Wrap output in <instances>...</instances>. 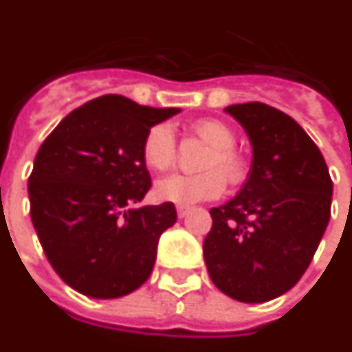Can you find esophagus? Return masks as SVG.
Returning <instances> with one entry per match:
<instances>
[{"mask_svg":"<svg viewBox=\"0 0 352 352\" xmlns=\"http://www.w3.org/2000/svg\"><path fill=\"white\" fill-rule=\"evenodd\" d=\"M188 212H190V208H188V206H177V216H179V218H184V216H188Z\"/></svg>","mask_w":352,"mask_h":352,"instance_id":"34e87169","label":"esophagus"}]
</instances>
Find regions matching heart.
Listing matches in <instances>:
<instances>
[{"instance_id":"b5f03b06","label":"heart","mask_w":352,"mask_h":352,"mask_svg":"<svg viewBox=\"0 0 352 352\" xmlns=\"http://www.w3.org/2000/svg\"><path fill=\"white\" fill-rule=\"evenodd\" d=\"M192 131L212 146L203 162V170L206 171L197 175L175 173L160 179L155 184V195L164 203L190 206L201 201L216 199L223 194L225 181L238 182L243 177V160L234 149L236 134L227 123L206 118L195 122ZM175 134L168 123L153 125L144 136L142 158L149 170H168L175 160Z\"/></svg>"}]
</instances>
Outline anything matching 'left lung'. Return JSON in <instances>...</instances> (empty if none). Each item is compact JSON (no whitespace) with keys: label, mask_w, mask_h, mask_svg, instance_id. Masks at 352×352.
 <instances>
[{"label":"left lung","mask_w":352,"mask_h":352,"mask_svg":"<svg viewBox=\"0 0 352 352\" xmlns=\"http://www.w3.org/2000/svg\"><path fill=\"white\" fill-rule=\"evenodd\" d=\"M253 146L248 181L212 208L203 256L212 283L241 302L286 294L307 272L331 219L332 181L305 129L270 104L225 109Z\"/></svg>","instance_id":"8db88e82"}]
</instances>
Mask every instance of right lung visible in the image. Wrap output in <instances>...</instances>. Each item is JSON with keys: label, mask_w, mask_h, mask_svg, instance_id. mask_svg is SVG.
Listing matches in <instances>:
<instances>
[{"label": "right lung", "mask_w": 352, "mask_h": 352, "mask_svg": "<svg viewBox=\"0 0 352 352\" xmlns=\"http://www.w3.org/2000/svg\"><path fill=\"white\" fill-rule=\"evenodd\" d=\"M177 112L109 94L69 112L40 146L27 186L31 219L50 264L75 292L116 299L151 275L175 205H131L151 188L144 136Z\"/></svg>", "instance_id": "obj_1"}]
</instances>
